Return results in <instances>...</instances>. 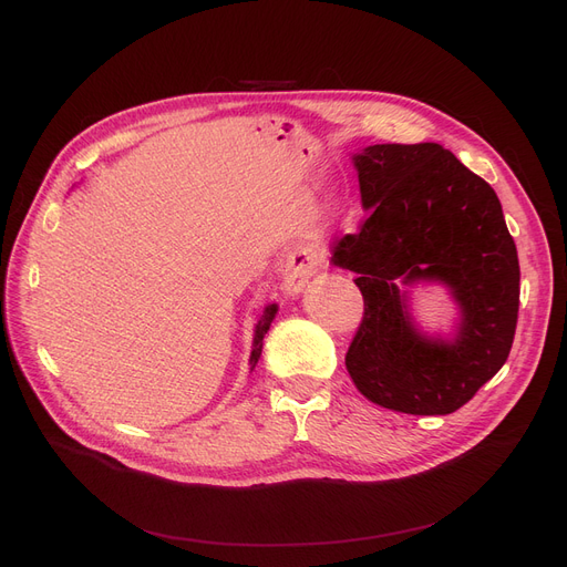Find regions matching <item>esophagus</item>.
<instances>
[{"label":"esophagus","instance_id":"1","mask_svg":"<svg viewBox=\"0 0 567 567\" xmlns=\"http://www.w3.org/2000/svg\"><path fill=\"white\" fill-rule=\"evenodd\" d=\"M319 264H321V252L317 246L306 244V246L293 248V252H289V257L282 266V280H285L287 291L299 293L306 287L308 278H312L317 274Z\"/></svg>","mask_w":567,"mask_h":567}]
</instances>
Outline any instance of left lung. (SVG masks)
Returning <instances> with one entry per match:
<instances>
[{
  "label": "left lung",
  "instance_id": "1",
  "mask_svg": "<svg viewBox=\"0 0 567 567\" xmlns=\"http://www.w3.org/2000/svg\"><path fill=\"white\" fill-rule=\"evenodd\" d=\"M370 214L333 246L355 274L365 312L347 370L370 402L413 415L464 406L508 361L519 310V259L494 188L436 142L372 144L353 154ZM436 281L461 310L430 337L408 289Z\"/></svg>",
  "mask_w": 567,
  "mask_h": 567
}]
</instances>
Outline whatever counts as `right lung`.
I'll return each mask as SVG.
<instances>
[{"instance_id": "1", "label": "right lung", "mask_w": 567, "mask_h": 567, "mask_svg": "<svg viewBox=\"0 0 567 567\" xmlns=\"http://www.w3.org/2000/svg\"><path fill=\"white\" fill-rule=\"evenodd\" d=\"M276 315H278V306H276V303L266 306V308L261 310L257 323H255V338H252V351H250V372L255 370V365H257V361H259L261 347H264V336H266L268 329H271V321L276 319Z\"/></svg>"}]
</instances>
